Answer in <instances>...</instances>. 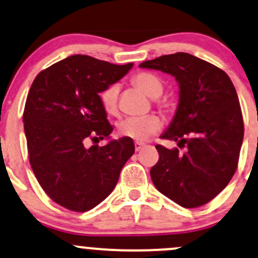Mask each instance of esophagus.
<instances>
[{"label":"esophagus","instance_id":"1","mask_svg":"<svg viewBox=\"0 0 258 258\" xmlns=\"http://www.w3.org/2000/svg\"><path fill=\"white\" fill-rule=\"evenodd\" d=\"M145 147V144H143V143H135V150H137V151H140L141 149H144Z\"/></svg>","mask_w":258,"mask_h":258}]
</instances>
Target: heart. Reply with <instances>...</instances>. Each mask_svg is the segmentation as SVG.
I'll return each mask as SVG.
<instances>
[{"label":"heart","instance_id":"1","mask_svg":"<svg viewBox=\"0 0 258 258\" xmlns=\"http://www.w3.org/2000/svg\"><path fill=\"white\" fill-rule=\"evenodd\" d=\"M133 83L141 91L151 98H157L163 92V84L157 75L149 72H140L133 78ZM118 96H119V85L112 84L100 92V103L106 114L115 117L119 112L118 107ZM162 120L157 115H146V117L126 118L118 124V133L120 137L133 139L141 143L149 140L152 135L160 132Z\"/></svg>","mask_w":258,"mask_h":258}]
</instances>
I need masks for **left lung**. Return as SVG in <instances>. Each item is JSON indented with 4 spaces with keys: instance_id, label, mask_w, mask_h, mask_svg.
I'll return each mask as SVG.
<instances>
[{
    "instance_id": "8db88e82",
    "label": "left lung",
    "mask_w": 258,
    "mask_h": 258,
    "mask_svg": "<svg viewBox=\"0 0 258 258\" xmlns=\"http://www.w3.org/2000/svg\"><path fill=\"white\" fill-rule=\"evenodd\" d=\"M140 67L173 75L180 89L174 118L161 138L185 150L156 145L160 160L150 172L153 184L180 206H202L227 186L238 168L244 120L235 88L221 68L185 52Z\"/></svg>"
}]
</instances>
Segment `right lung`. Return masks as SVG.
Listing matches in <instances>:
<instances>
[{
	"label": "right lung",
	"mask_w": 258,
	"mask_h": 258,
	"mask_svg": "<svg viewBox=\"0 0 258 258\" xmlns=\"http://www.w3.org/2000/svg\"><path fill=\"white\" fill-rule=\"evenodd\" d=\"M132 67L74 54L31 84L23 114L29 162L43 191L67 210L86 212L102 202L135 151L129 138L97 145L113 130L98 94ZM89 138L95 144L86 148Z\"/></svg>",
	"instance_id": "right-lung-1"
}]
</instances>
